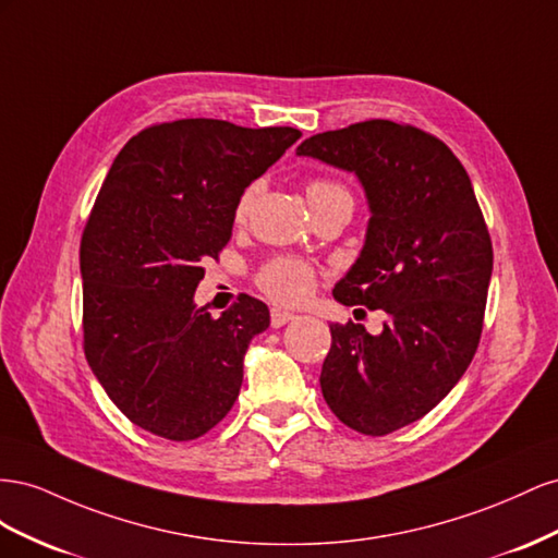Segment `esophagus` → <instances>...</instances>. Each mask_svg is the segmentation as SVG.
<instances>
[{
    "mask_svg": "<svg viewBox=\"0 0 558 558\" xmlns=\"http://www.w3.org/2000/svg\"><path fill=\"white\" fill-rule=\"evenodd\" d=\"M296 320L294 313H288V311H280V308H274L270 311V325L274 327H284L288 323Z\"/></svg>",
    "mask_w": 558,
    "mask_h": 558,
    "instance_id": "esophagus-1",
    "label": "esophagus"
}]
</instances>
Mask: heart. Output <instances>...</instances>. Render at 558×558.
I'll return each instance as SVG.
<instances>
[{
    "instance_id": "obj_1",
    "label": "heart",
    "mask_w": 558,
    "mask_h": 558,
    "mask_svg": "<svg viewBox=\"0 0 558 558\" xmlns=\"http://www.w3.org/2000/svg\"><path fill=\"white\" fill-rule=\"evenodd\" d=\"M337 191H343L339 184L327 182V180H315L308 184L306 194L308 201H315L320 196L327 194H337ZM254 196H257V186H247L241 198L235 203V219L241 221L247 217ZM257 284L259 290L270 296L278 304H301V301L308 299V294L313 292V284H315V274L313 268L294 257H278V259H270L268 264L262 266L259 276H257Z\"/></svg>"
}]
</instances>
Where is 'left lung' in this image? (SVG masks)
<instances>
[{
  "label": "left lung",
  "mask_w": 558,
  "mask_h": 558,
  "mask_svg": "<svg viewBox=\"0 0 558 558\" xmlns=\"http://www.w3.org/2000/svg\"><path fill=\"white\" fill-rule=\"evenodd\" d=\"M296 154L362 184L367 235L333 299L386 313L380 333L329 325L325 402L362 435L395 433L433 411L474 357L493 270L484 215L453 151L413 125L362 121Z\"/></svg>",
  "instance_id": "obj_1"
}]
</instances>
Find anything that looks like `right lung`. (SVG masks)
<instances>
[{"label":"right lung","instance_id":"add662e5","mask_svg":"<svg viewBox=\"0 0 558 558\" xmlns=\"http://www.w3.org/2000/svg\"><path fill=\"white\" fill-rule=\"evenodd\" d=\"M301 137L217 119L151 125L111 163L82 238L84 350L125 418L172 441L213 429L270 325L243 294L217 320L194 292L229 241L235 203Z\"/></svg>","mask_w":558,"mask_h":558}]
</instances>
